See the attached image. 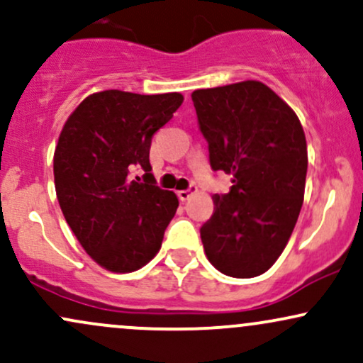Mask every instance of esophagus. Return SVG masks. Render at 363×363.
I'll list each match as a JSON object with an SVG mask.
<instances>
[{
  "mask_svg": "<svg viewBox=\"0 0 363 363\" xmlns=\"http://www.w3.org/2000/svg\"><path fill=\"white\" fill-rule=\"evenodd\" d=\"M196 193H198V187L191 186L189 189H181V191H179L177 196H179V199H181V201H187V199H189L191 196L196 194Z\"/></svg>",
  "mask_w": 363,
  "mask_h": 363,
  "instance_id": "esophagus-1",
  "label": "esophagus"
}]
</instances>
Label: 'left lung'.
I'll return each mask as SVG.
<instances>
[{"instance_id": "obj_1", "label": "left lung", "mask_w": 363, "mask_h": 363, "mask_svg": "<svg viewBox=\"0 0 363 363\" xmlns=\"http://www.w3.org/2000/svg\"><path fill=\"white\" fill-rule=\"evenodd\" d=\"M213 170L232 176L201 227L208 261L234 278L274 264L297 223L307 176L306 133L264 83L245 80L191 94Z\"/></svg>"}]
</instances>
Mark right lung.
<instances>
[{
  "label": "right lung",
  "mask_w": 363,
  "mask_h": 363,
  "mask_svg": "<svg viewBox=\"0 0 363 363\" xmlns=\"http://www.w3.org/2000/svg\"><path fill=\"white\" fill-rule=\"evenodd\" d=\"M177 91H95L78 104L54 150L61 211L85 252L111 273L143 268L160 251L179 199L153 184V135L181 107ZM141 167L145 182L128 172Z\"/></svg>",
  "instance_id": "obj_1"
}]
</instances>
